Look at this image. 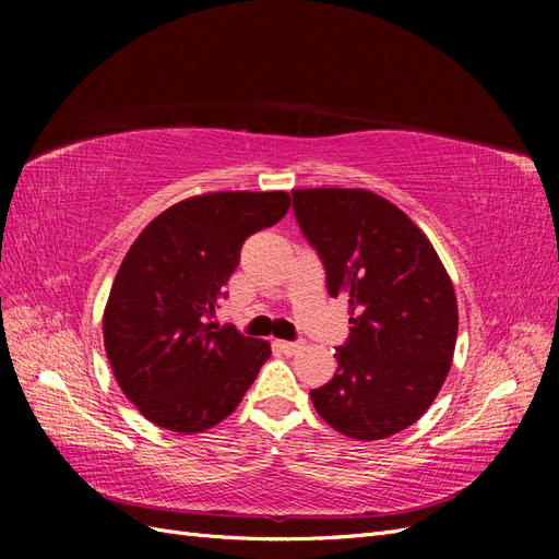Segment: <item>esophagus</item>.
<instances>
[{
  "label": "esophagus",
  "mask_w": 559,
  "mask_h": 559,
  "mask_svg": "<svg viewBox=\"0 0 559 559\" xmlns=\"http://www.w3.org/2000/svg\"><path fill=\"white\" fill-rule=\"evenodd\" d=\"M282 354H296L300 349V343H289V341H275L273 343Z\"/></svg>",
  "instance_id": "34e87169"
}]
</instances>
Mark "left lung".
<instances>
[{
	"label": "left lung",
	"instance_id": "8db88e82",
	"mask_svg": "<svg viewBox=\"0 0 559 559\" xmlns=\"http://www.w3.org/2000/svg\"><path fill=\"white\" fill-rule=\"evenodd\" d=\"M294 212L324 261L333 298L349 302L337 370L312 389L329 427L354 441L394 436L429 411L456 343L454 286L429 238L366 189H296Z\"/></svg>",
	"mask_w": 559,
	"mask_h": 559
}]
</instances>
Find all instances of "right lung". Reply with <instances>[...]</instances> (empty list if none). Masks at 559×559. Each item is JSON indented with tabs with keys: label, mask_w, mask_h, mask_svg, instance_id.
Returning a JSON list of instances; mask_svg holds the SVG:
<instances>
[{
	"label": "right lung",
	"mask_w": 559,
	"mask_h": 559,
	"mask_svg": "<svg viewBox=\"0 0 559 559\" xmlns=\"http://www.w3.org/2000/svg\"><path fill=\"white\" fill-rule=\"evenodd\" d=\"M286 191H214L160 212L114 277L103 331L123 394L148 421L212 429L238 408L270 343L210 321L240 263L242 242L277 224Z\"/></svg>",
	"instance_id": "right-lung-1"
}]
</instances>
